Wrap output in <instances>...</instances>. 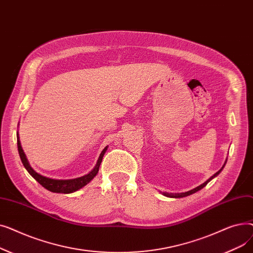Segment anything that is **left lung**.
Returning <instances> with one entry per match:
<instances>
[{
    "mask_svg": "<svg viewBox=\"0 0 253 253\" xmlns=\"http://www.w3.org/2000/svg\"><path fill=\"white\" fill-rule=\"evenodd\" d=\"M222 168H223V166H222ZM222 168L220 169V170H218L215 174H213L212 175L208 180H206L203 184H201V185H199V187H197V188H195L194 190H191V191H189V192H185V193H180V194H168V193H163V195L164 196H166V197H170V198H182V197H187V196H190V195H192V194H194V193H196V192H198V191H200L201 189H203L205 185L212 179V178H214L217 174H219V172L222 170Z\"/></svg>",
    "mask_w": 253,
    "mask_h": 253,
    "instance_id": "1",
    "label": "left lung"
}]
</instances>
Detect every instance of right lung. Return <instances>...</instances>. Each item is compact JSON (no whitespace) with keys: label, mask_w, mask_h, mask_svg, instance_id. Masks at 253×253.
<instances>
[{"label":"right lung","mask_w":253,"mask_h":253,"mask_svg":"<svg viewBox=\"0 0 253 253\" xmlns=\"http://www.w3.org/2000/svg\"><path fill=\"white\" fill-rule=\"evenodd\" d=\"M17 148H18V153L20 156V160H21L23 166L25 167V169L28 170L29 173L46 190L53 192V193H61V194L74 193L81 188H83L84 185H86L89 181H91L93 179V177L97 174L100 163L102 161V157H103L106 149H108V147L103 149V151L101 152V154L98 158L96 166L91 172H89L88 174L81 176V177H78V178H74V179H52V178H48V177H45L41 174L37 173V172L30 166V164L28 162V159H26L25 154L23 153V150L20 145L18 136H17Z\"/></svg>","instance_id":"add662e5"}]
</instances>
